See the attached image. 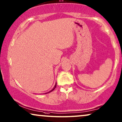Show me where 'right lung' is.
I'll list each match as a JSON object with an SVG mask.
<instances>
[{
  "instance_id": "add662e5",
  "label": "right lung",
  "mask_w": 122,
  "mask_h": 122,
  "mask_svg": "<svg viewBox=\"0 0 122 122\" xmlns=\"http://www.w3.org/2000/svg\"><path fill=\"white\" fill-rule=\"evenodd\" d=\"M56 85H57V83H56V84H55V86H54V87H53V89H52V90H51V91H50V92H52V91H53V90H54V89H55V88H56ZM45 94H47V93H45Z\"/></svg>"
}]
</instances>
